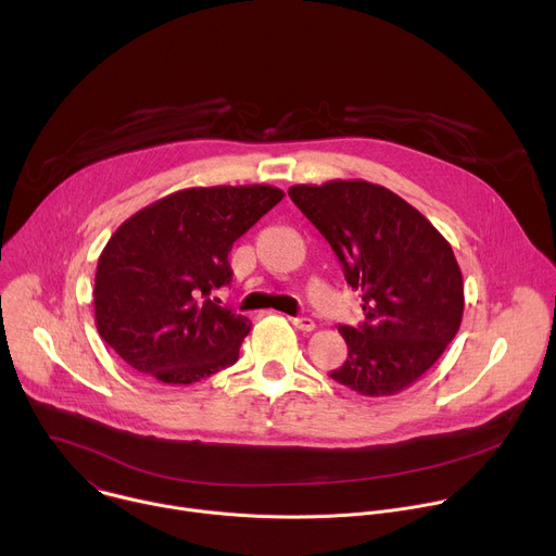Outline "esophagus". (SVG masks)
Masks as SVG:
<instances>
[{"label":"esophagus","instance_id":"esophagus-1","mask_svg":"<svg viewBox=\"0 0 556 556\" xmlns=\"http://www.w3.org/2000/svg\"><path fill=\"white\" fill-rule=\"evenodd\" d=\"M290 321H292V326H294L296 330H301V332H312V330H314V321L307 319V316H294V319H290Z\"/></svg>","mask_w":556,"mask_h":556}]
</instances>
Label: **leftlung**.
Instances as JSON below:
<instances>
[{
  "mask_svg": "<svg viewBox=\"0 0 556 556\" xmlns=\"http://www.w3.org/2000/svg\"><path fill=\"white\" fill-rule=\"evenodd\" d=\"M361 290L365 321L339 326L348 361L337 382L378 399L414 384L446 350L464 312L462 270L451 244L403 198L365 180L288 189Z\"/></svg>",
  "mask_w": 556,
  "mask_h": 556,
  "instance_id": "8db88e82",
  "label": "left lung"
}]
</instances>
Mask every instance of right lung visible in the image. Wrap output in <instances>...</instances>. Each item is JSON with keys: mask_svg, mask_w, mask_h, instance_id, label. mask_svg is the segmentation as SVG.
I'll list each match as a JSON object with an SVG mask.
<instances>
[{"mask_svg": "<svg viewBox=\"0 0 556 556\" xmlns=\"http://www.w3.org/2000/svg\"><path fill=\"white\" fill-rule=\"evenodd\" d=\"M283 191L268 185L176 191L125 219L97 266L94 316L103 341L136 371L191 384L240 356L251 321L217 305L228 253Z\"/></svg>", "mask_w": 556, "mask_h": 556, "instance_id": "1", "label": "right lung"}]
</instances>
